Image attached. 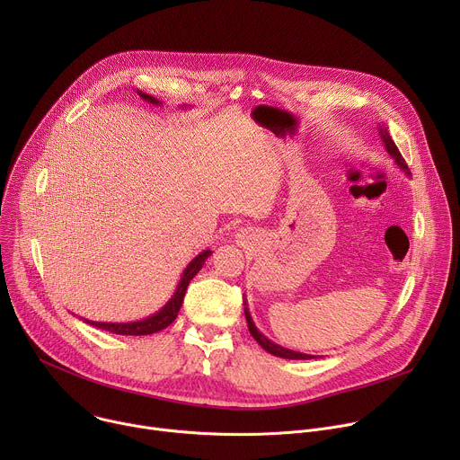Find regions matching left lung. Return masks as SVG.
<instances>
[{"label":"left lung","mask_w":460,"mask_h":460,"mask_svg":"<svg viewBox=\"0 0 460 460\" xmlns=\"http://www.w3.org/2000/svg\"><path fill=\"white\" fill-rule=\"evenodd\" d=\"M378 133H380V142H382L385 153L393 158V162H395V165H397L406 176H411V172H410V169H408V165H406L402 155L399 153L395 142L391 140V137H389V133H387V128H385L384 125H378ZM243 296H245V295H243ZM243 313H245L249 333L252 335V339H254L261 348H264L268 353H271V355H275V357H280V358H289V360H311V358H316V355H307V353L293 351V349H288V348H284V346H280V344L270 341V339H268L264 333H261V332L258 330V327L254 325L252 316H251V313H249L247 298H243Z\"/></svg>","instance_id":"obj_1"}]
</instances>
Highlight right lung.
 <instances>
[{
	"instance_id": "obj_1",
	"label": "right lung",
	"mask_w": 460,
	"mask_h": 460,
	"mask_svg": "<svg viewBox=\"0 0 460 460\" xmlns=\"http://www.w3.org/2000/svg\"><path fill=\"white\" fill-rule=\"evenodd\" d=\"M137 94L147 102V103H153L156 107H162L164 103L160 100H156L155 96L151 94H146L142 91H137ZM180 109H187V105H181ZM213 254V251L208 247L204 251H200L199 254H196L187 268L183 270L181 277H180V282L174 289V293L171 295V298L165 302V305H162L156 313H153L151 316H146V318H140V320H133V322H94V320H89V318H84V316H78L82 318L85 323L93 325V327H98V330H103V332H111L114 335H133V337H140V335H153V333H158L162 330H165L167 325H171L174 322V318L178 316V311L183 304V296H185V291H187V286L189 282L199 275V271L204 268L206 260Z\"/></svg>"
}]
</instances>
